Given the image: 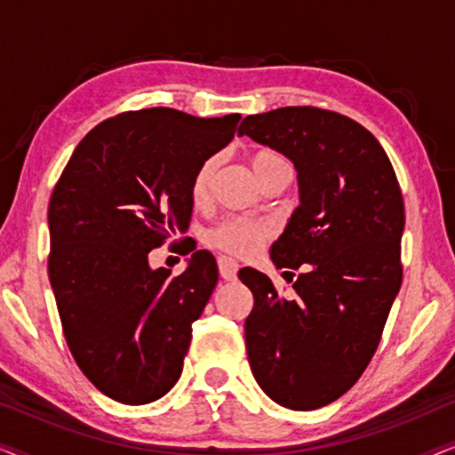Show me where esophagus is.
Here are the masks:
<instances>
[{"instance_id":"1","label":"esophagus","mask_w":455,"mask_h":455,"mask_svg":"<svg viewBox=\"0 0 455 455\" xmlns=\"http://www.w3.org/2000/svg\"><path fill=\"white\" fill-rule=\"evenodd\" d=\"M217 267H220V275L226 279V282H232L235 279V273H238V263L229 257H220L217 259Z\"/></svg>"}]
</instances>
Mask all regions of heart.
Listing matches in <instances>:
<instances>
[{"label": "heart", "mask_w": 455, "mask_h": 455, "mask_svg": "<svg viewBox=\"0 0 455 455\" xmlns=\"http://www.w3.org/2000/svg\"><path fill=\"white\" fill-rule=\"evenodd\" d=\"M251 165L259 182L273 172L290 170L288 161H285L279 153L269 151V148H263V151L254 153L251 157ZM215 170H217V157H207L201 165H198L195 180H192V198H195L196 203H203L204 198H207L209 184ZM269 234H271L269 228H267L265 223L242 220V217H229V220L221 221L220 226L211 229L207 234V242L213 248H220V251L228 254L248 257V254L259 251L260 244L269 238Z\"/></svg>", "instance_id": "1"}]
</instances>
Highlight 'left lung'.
<instances>
[{
	"instance_id": "1",
	"label": "left lung",
	"mask_w": 455,
	"mask_h": 455,
	"mask_svg": "<svg viewBox=\"0 0 455 455\" xmlns=\"http://www.w3.org/2000/svg\"><path fill=\"white\" fill-rule=\"evenodd\" d=\"M238 134L296 167L300 204L269 254L277 269L304 267L294 300L265 273L240 269L254 296L248 363L279 406L316 410L363 375L400 291V184L375 136L335 111L279 108L244 117Z\"/></svg>"
}]
</instances>
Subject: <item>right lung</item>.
I'll use <instances>...</instances> for the list:
<instances>
[{
  "instance_id": "obj_1",
  "label": "right lung",
  "mask_w": 455,
  "mask_h": 455,
  "mask_svg": "<svg viewBox=\"0 0 455 455\" xmlns=\"http://www.w3.org/2000/svg\"><path fill=\"white\" fill-rule=\"evenodd\" d=\"M240 117L126 111L78 142L55 184L49 282L74 360L111 400L155 402L182 375L217 263L196 251L172 277L148 252L188 229L198 165L228 147Z\"/></svg>"
}]
</instances>
